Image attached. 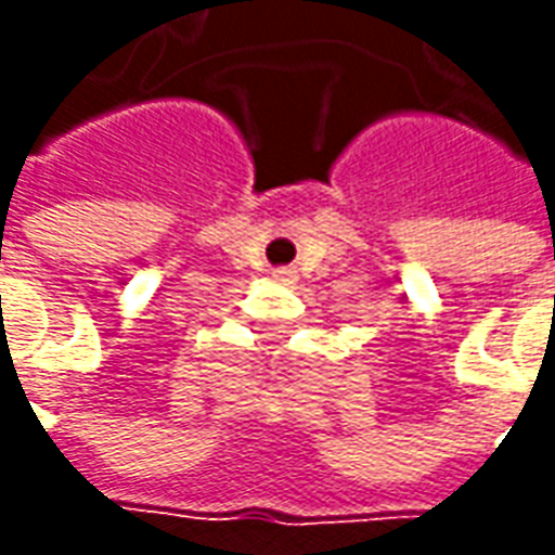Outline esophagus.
I'll return each instance as SVG.
<instances>
[{
	"label": "esophagus",
	"instance_id": "1",
	"mask_svg": "<svg viewBox=\"0 0 555 555\" xmlns=\"http://www.w3.org/2000/svg\"><path fill=\"white\" fill-rule=\"evenodd\" d=\"M294 273L297 270H291V267H279V270H273V276H276V282H294Z\"/></svg>",
	"mask_w": 555,
	"mask_h": 555
}]
</instances>
